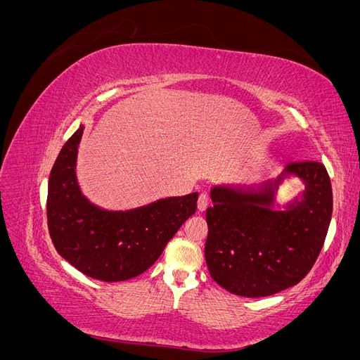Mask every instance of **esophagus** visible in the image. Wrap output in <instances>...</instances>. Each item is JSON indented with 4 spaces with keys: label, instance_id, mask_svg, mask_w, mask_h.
I'll return each mask as SVG.
<instances>
[{
    "label": "esophagus",
    "instance_id": "1",
    "mask_svg": "<svg viewBox=\"0 0 360 360\" xmlns=\"http://www.w3.org/2000/svg\"><path fill=\"white\" fill-rule=\"evenodd\" d=\"M207 207H209V197L205 193H201L198 197V210L204 212Z\"/></svg>",
    "mask_w": 360,
    "mask_h": 360
}]
</instances>
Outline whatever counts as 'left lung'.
<instances>
[{"mask_svg":"<svg viewBox=\"0 0 360 360\" xmlns=\"http://www.w3.org/2000/svg\"><path fill=\"white\" fill-rule=\"evenodd\" d=\"M297 176L304 191L276 201L278 184ZM204 255L210 276L243 297L287 290L308 275L323 248L332 217V184L320 162H292L259 189H210Z\"/></svg>","mask_w":360,"mask_h":360,"instance_id":"obj_1","label":"left lung"}]
</instances>
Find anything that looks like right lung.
<instances>
[{"label":"right lung","mask_w":360,"mask_h":360,"mask_svg":"<svg viewBox=\"0 0 360 360\" xmlns=\"http://www.w3.org/2000/svg\"><path fill=\"white\" fill-rule=\"evenodd\" d=\"M84 124L68 139L48 183V228L57 252L84 275L118 282L155 264L197 210L198 193L168 197L129 210H106L82 193L76 158Z\"/></svg>","instance_id":"1"}]
</instances>
